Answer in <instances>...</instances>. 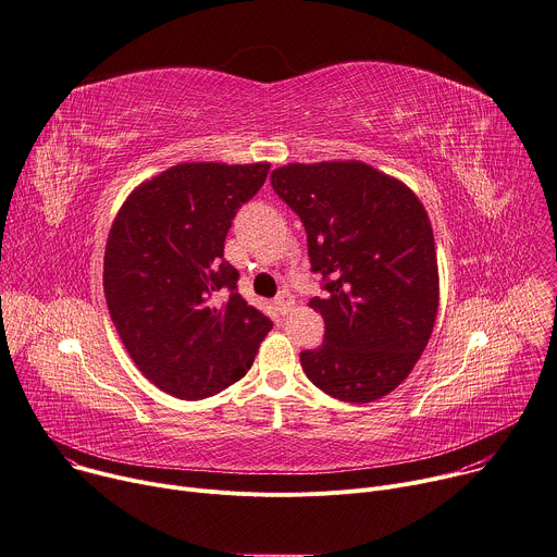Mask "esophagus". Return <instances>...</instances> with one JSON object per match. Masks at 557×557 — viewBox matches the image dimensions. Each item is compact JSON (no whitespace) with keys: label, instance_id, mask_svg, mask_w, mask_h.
<instances>
[{"label":"esophagus","instance_id":"obj_1","mask_svg":"<svg viewBox=\"0 0 557 557\" xmlns=\"http://www.w3.org/2000/svg\"><path fill=\"white\" fill-rule=\"evenodd\" d=\"M292 305H294V298H292L289 292H281V294L274 298V307H276L278 314H287V312L292 310Z\"/></svg>","mask_w":557,"mask_h":557}]
</instances>
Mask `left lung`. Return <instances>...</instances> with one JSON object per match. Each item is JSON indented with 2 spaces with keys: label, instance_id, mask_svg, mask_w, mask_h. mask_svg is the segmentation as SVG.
I'll use <instances>...</instances> for the list:
<instances>
[{
  "label": "left lung",
  "instance_id": "left-lung-1",
  "mask_svg": "<svg viewBox=\"0 0 557 557\" xmlns=\"http://www.w3.org/2000/svg\"><path fill=\"white\" fill-rule=\"evenodd\" d=\"M274 193L300 216L325 296L310 307L325 343L300 354L327 396L364 405L392 394L434 332L441 281L434 230L411 188L362 161L287 163Z\"/></svg>",
  "mask_w": 557,
  "mask_h": 557
}]
</instances>
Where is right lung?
I'll list each match as a JSON object with an SVG mask.
<instances>
[{
    "label": "right lung",
    "mask_w": 557,
    "mask_h": 557,
    "mask_svg": "<svg viewBox=\"0 0 557 557\" xmlns=\"http://www.w3.org/2000/svg\"><path fill=\"white\" fill-rule=\"evenodd\" d=\"M268 172V161L176 163L139 183L112 221L110 319L139 372L174 398L201 400L240 381L272 330L223 259L236 210Z\"/></svg>",
    "instance_id": "add662e5"
}]
</instances>
